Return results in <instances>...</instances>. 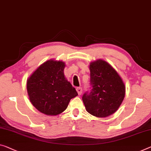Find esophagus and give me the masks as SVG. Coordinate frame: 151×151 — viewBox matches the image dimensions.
Returning a JSON list of instances; mask_svg holds the SVG:
<instances>
[{
  "label": "esophagus",
  "mask_w": 151,
  "mask_h": 151,
  "mask_svg": "<svg viewBox=\"0 0 151 151\" xmlns=\"http://www.w3.org/2000/svg\"><path fill=\"white\" fill-rule=\"evenodd\" d=\"M76 90H77L78 95H80H80L82 94V88L78 87V88H76Z\"/></svg>",
  "instance_id": "obj_1"
}]
</instances>
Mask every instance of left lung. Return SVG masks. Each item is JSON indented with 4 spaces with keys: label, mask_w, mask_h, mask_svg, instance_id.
Here are the masks:
<instances>
[{
    "label": "left lung",
    "mask_w": 151,
    "mask_h": 151,
    "mask_svg": "<svg viewBox=\"0 0 151 151\" xmlns=\"http://www.w3.org/2000/svg\"><path fill=\"white\" fill-rule=\"evenodd\" d=\"M91 90L82 101L90 114L106 117L117 111L126 94V86L115 69L103 59L90 63Z\"/></svg>",
    "instance_id": "obj_1"
}]
</instances>
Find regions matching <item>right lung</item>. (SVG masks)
<instances>
[{"mask_svg": "<svg viewBox=\"0 0 151 151\" xmlns=\"http://www.w3.org/2000/svg\"><path fill=\"white\" fill-rule=\"evenodd\" d=\"M65 62L50 59L37 68L27 80L29 101L40 113L57 115L78 96L75 88L65 77Z\"/></svg>", "mask_w": 151, "mask_h": 151, "instance_id": "obj_1", "label": "right lung"}]
</instances>
